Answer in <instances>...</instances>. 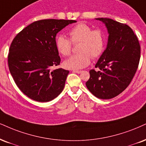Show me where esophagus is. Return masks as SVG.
<instances>
[{
  "mask_svg": "<svg viewBox=\"0 0 146 146\" xmlns=\"http://www.w3.org/2000/svg\"><path fill=\"white\" fill-rule=\"evenodd\" d=\"M73 72H74V73H78V74H80V73H81L82 71H81V70H73Z\"/></svg>",
  "mask_w": 146,
  "mask_h": 146,
  "instance_id": "esophagus-1",
  "label": "esophagus"
}]
</instances>
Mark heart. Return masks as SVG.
Masks as SVG:
<instances>
[{"mask_svg":"<svg viewBox=\"0 0 146 146\" xmlns=\"http://www.w3.org/2000/svg\"><path fill=\"white\" fill-rule=\"evenodd\" d=\"M70 38L64 35L57 36L55 45L57 51L64 56H68L72 52V45L79 43V53L66 59L65 68L78 70L89 64L91 57L97 59L103 53L106 44V35L101 29L93 30L92 27L84 23L76 24L68 32Z\"/></svg>","mask_w":146,"mask_h":146,"instance_id":"heart-1","label":"heart"}]
</instances>
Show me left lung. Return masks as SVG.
Returning a JSON list of instances; mask_svg holds the SVG:
<instances>
[{
  "label": "left lung",
  "mask_w": 146,
  "mask_h": 146,
  "mask_svg": "<svg viewBox=\"0 0 146 146\" xmlns=\"http://www.w3.org/2000/svg\"><path fill=\"white\" fill-rule=\"evenodd\" d=\"M105 23L109 33L107 48L95 68L89 71L86 86L93 95L108 100L121 93L135 74L141 47L137 37L126 23L111 19L97 18Z\"/></svg>",
  "instance_id": "left-lung-1"
}]
</instances>
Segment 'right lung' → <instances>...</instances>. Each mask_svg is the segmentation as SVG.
Segmentation results:
<instances>
[{
    "mask_svg": "<svg viewBox=\"0 0 146 146\" xmlns=\"http://www.w3.org/2000/svg\"><path fill=\"white\" fill-rule=\"evenodd\" d=\"M74 22L54 19L36 21L13 40L8 54L9 68L16 85L29 98L46 102L62 93L69 71L51 69L61 62L55 36Z\"/></svg>",
    "mask_w": 146,
    "mask_h": 146,
    "instance_id": "1",
    "label": "right lung"
}]
</instances>
